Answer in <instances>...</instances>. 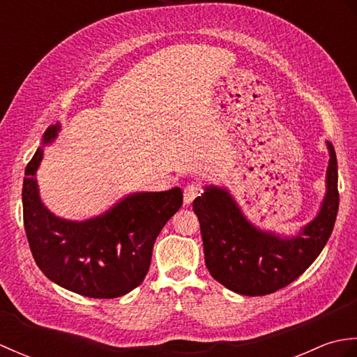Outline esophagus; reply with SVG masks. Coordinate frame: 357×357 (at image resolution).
I'll return each mask as SVG.
<instances>
[{
  "mask_svg": "<svg viewBox=\"0 0 357 357\" xmlns=\"http://www.w3.org/2000/svg\"><path fill=\"white\" fill-rule=\"evenodd\" d=\"M201 192L202 190H201L199 185H196V184L187 185L184 188V204H185V206H188V204H192L195 201L196 196L201 195Z\"/></svg>",
  "mask_w": 357,
  "mask_h": 357,
  "instance_id": "34e87169",
  "label": "esophagus"
}]
</instances>
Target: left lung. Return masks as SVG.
Here are the masks:
<instances>
[{"label": "left lung", "mask_w": 357, "mask_h": 357, "mask_svg": "<svg viewBox=\"0 0 357 357\" xmlns=\"http://www.w3.org/2000/svg\"><path fill=\"white\" fill-rule=\"evenodd\" d=\"M327 149V192L321 208L293 236L261 230L250 222L227 188L208 185L195 199L206 265L219 284L244 296L275 293L298 279L321 255L339 208L336 151L328 141Z\"/></svg>", "instance_id": "8db88e82"}]
</instances>
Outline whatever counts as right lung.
Masks as SVG:
<instances>
[{
    "instance_id": "1",
    "label": "right lung",
    "mask_w": 357,
    "mask_h": 357,
    "mask_svg": "<svg viewBox=\"0 0 357 357\" xmlns=\"http://www.w3.org/2000/svg\"><path fill=\"white\" fill-rule=\"evenodd\" d=\"M59 130L61 124L56 123L44 132L22 183V215L33 259L52 282L66 290L87 298H119L146 278L155 241L183 206V190L173 187L127 195L105 213L86 221L53 215L41 201L35 174L44 147Z\"/></svg>"
}]
</instances>
